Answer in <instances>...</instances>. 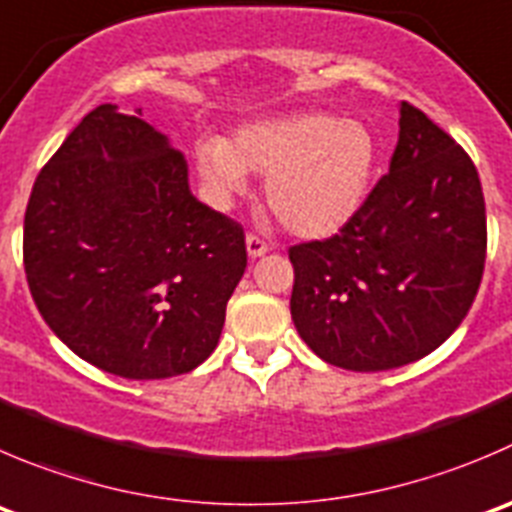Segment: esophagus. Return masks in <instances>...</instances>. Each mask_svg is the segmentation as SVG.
Returning <instances> with one entry per match:
<instances>
[{
  "label": "esophagus",
  "mask_w": 512,
  "mask_h": 512,
  "mask_svg": "<svg viewBox=\"0 0 512 512\" xmlns=\"http://www.w3.org/2000/svg\"><path fill=\"white\" fill-rule=\"evenodd\" d=\"M245 245H247V255H250L252 260H255V257H262L267 250H270V247H267V242L260 240L257 235H247Z\"/></svg>",
  "instance_id": "1"
}]
</instances>
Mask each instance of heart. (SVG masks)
Segmentation results:
<instances>
[{"label":"heart","instance_id":"1","mask_svg":"<svg viewBox=\"0 0 512 512\" xmlns=\"http://www.w3.org/2000/svg\"><path fill=\"white\" fill-rule=\"evenodd\" d=\"M195 175L220 210L265 175V200L297 237H330L365 205L377 167V137L360 119L330 112L282 114L242 124L232 142L202 137L192 150Z\"/></svg>","mask_w":512,"mask_h":512}]
</instances>
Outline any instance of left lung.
Returning <instances> with one entry per match:
<instances>
[{"mask_svg": "<svg viewBox=\"0 0 512 512\" xmlns=\"http://www.w3.org/2000/svg\"><path fill=\"white\" fill-rule=\"evenodd\" d=\"M485 200L463 147L400 102L390 172L322 242L290 247V312L317 357L380 372L420 360L468 315L485 267Z\"/></svg>", "mask_w": 512, "mask_h": 512, "instance_id": "8db88e82", "label": "left lung"}]
</instances>
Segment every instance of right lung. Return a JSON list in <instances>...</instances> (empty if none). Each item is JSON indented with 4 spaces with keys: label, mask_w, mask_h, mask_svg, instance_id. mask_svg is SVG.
Masks as SVG:
<instances>
[{
    "label": "right lung",
    "mask_w": 512,
    "mask_h": 512,
    "mask_svg": "<svg viewBox=\"0 0 512 512\" xmlns=\"http://www.w3.org/2000/svg\"><path fill=\"white\" fill-rule=\"evenodd\" d=\"M247 267L245 232L202 205L170 137L99 104L39 172L24 215L34 305L82 360L165 380L212 355Z\"/></svg>",
    "instance_id": "obj_1"
}]
</instances>
